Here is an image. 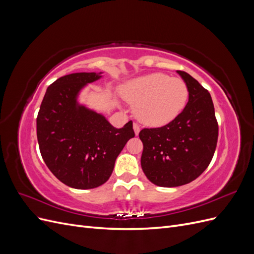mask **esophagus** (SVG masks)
I'll use <instances>...</instances> for the list:
<instances>
[{
  "mask_svg": "<svg viewBox=\"0 0 254 254\" xmlns=\"http://www.w3.org/2000/svg\"><path fill=\"white\" fill-rule=\"evenodd\" d=\"M133 130H134V133H135V135H137L140 133V130H141V128H140V126L137 125V124H133Z\"/></svg>",
  "mask_w": 254,
  "mask_h": 254,
  "instance_id": "obj_1",
  "label": "esophagus"
}]
</instances>
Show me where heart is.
Segmentation results:
<instances>
[{"label": "heart", "mask_w": 254, "mask_h": 254, "mask_svg": "<svg viewBox=\"0 0 254 254\" xmlns=\"http://www.w3.org/2000/svg\"><path fill=\"white\" fill-rule=\"evenodd\" d=\"M119 91L133 106L135 118L152 128L175 121L186 108L190 96L186 82L163 73L140 76L123 83Z\"/></svg>", "instance_id": "obj_1"}]
</instances>
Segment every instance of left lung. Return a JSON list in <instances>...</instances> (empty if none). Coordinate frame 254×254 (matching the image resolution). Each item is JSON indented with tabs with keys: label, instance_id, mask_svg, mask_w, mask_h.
Wrapping results in <instances>:
<instances>
[{
	"label": "left lung",
	"instance_id": "left-lung-1",
	"mask_svg": "<svg viewBox=\"0 0 254 254\" xmlns=\"http://www.w3.org/2000/svg\"><path fill=\"white\" fill-rule=\"evenodd\" d=\"M189 88V102L182 113L160 128H145L142 170L158 187L175 188L198 178L209 166L218 137V125L209 91L183 71H177Z\"/></svg>",
	"mask_w": 254,
	"mask_h": 254
}]
</instances>
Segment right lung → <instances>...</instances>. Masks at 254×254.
<instances>
[{"label":"right lung","instance_id":"add662e5","mask_svg":"<svg viewBox=\"0 0 254 254\" xmlns=\"http://www.w3.org/2000/svg\"><path fill=\"white\" fill-rule=\"evenodd\" d=\"M103 72L73 73L48 88L37 117V137L49 170L65 186L89 190L110 178L115 160L134 136L132 122L113 127L105 115L78 102L81 90Z\"/></svg>","mask_w":254,"mask_h":254}]
</instances>
